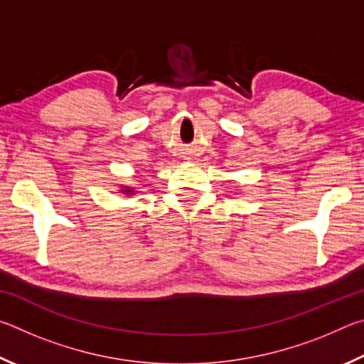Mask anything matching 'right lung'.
I'll use <instances>...</instances> for the list:
<instances>
[{"label":"right lung","instance_id":"1","mask_svg":"<svg viewBox=\"0 0 364 364\" xmlns=\"http://www.w3.org/2000/svg\"><path fill=\"white\" fill-rule=\"evenodd\" d=\"M120 193H123V194H128V196L136 194V193H134V188H130V186H125L123 189H120Z\"/></svg>","mask_w":364,"mask_h":364}]
</instances>
